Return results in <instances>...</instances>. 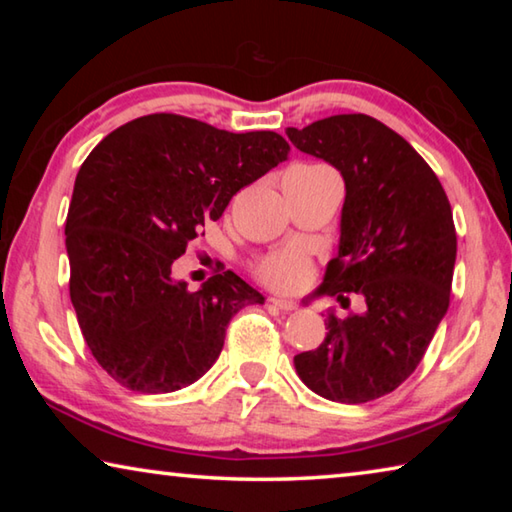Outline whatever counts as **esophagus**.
<instances>
[{
    "label": "esophagus",
    "mask_w": 512,
    "mask_h": 512,
    "mask_svg": "<svg viewBox=\"0 0 512 512\" xmlns=\"http://www.w3.org/2000/svg\"><path fill=\"white\" fill-rule=\"evenodd\" d=\"M268 302H271L273 307L282 309V311H296L298 305L293 300H287V298H268Z\"/></svg>",
    "instance_id": "obj_1"
}]
</instances>
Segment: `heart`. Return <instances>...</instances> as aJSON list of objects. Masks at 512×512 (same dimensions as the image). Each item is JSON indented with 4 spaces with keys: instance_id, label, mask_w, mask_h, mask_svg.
<instances>
[{
    "instance_id": "1",
    "label": "heart",
    "mask_w": 512,
    "mask_h": 512,
    "mask_svg": "<svg viewBox=\"0 0 512 512\" xmlns=\"http://www.w3.org/2000/svg\"><path fill=\"white\" fill-rule=\"evenodd\" d=\"M255 275L271 289L296 291L309 282L311 262L302 250L284 248L259 257L255 262Z\"/></svg>"
}]
</instances>
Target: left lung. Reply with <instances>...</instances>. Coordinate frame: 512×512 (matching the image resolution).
Returning <instances> with one entry per match:
<instances>
[{
    "label": "left lung",
    "mask_w": 512,
    "mask_h": 512,
    "mask_svg": "<svg viewBox=\"0 0 512 512\" xmlns=\"http://www.w3.org/2000/svg\"><path fill=\"white\" fill-rule=\"evenodd\" d=\"M287 135L345 180L339 255L318 293L366 300L363 314H327L325 341L293 363L325 400L372 402L411 377L447 314L456 264L452 205L422 155L375 117L334 115Z\"/></svg>",
    "instance_id": "left-lung-1"
}]
</instances>
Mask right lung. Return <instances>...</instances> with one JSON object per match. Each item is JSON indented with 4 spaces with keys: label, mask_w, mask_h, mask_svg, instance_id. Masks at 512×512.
I'll use <instances>...</instances> for the list:
<instances>
[{
    "label": "right lung",
    "mask_w": 512,
    "mask_h": 512,
    "mask_svg": "<svg viewBox=\"0 0 512 512\" xmlns=\"http://www.w3.org/2000/svg\"><path fill=\"white\" fill-rule=\"evenodd\" d=\"M289 151L273 131L228 133L171 112L128 121L94 146L65 223L69 298L92 357L117 384L149 395L194 384L219 359L230 318L262 305L232 271L189 291L171 268Z\"/></svg>",
    "instance_id": "obj_1"
}]
</instances>
